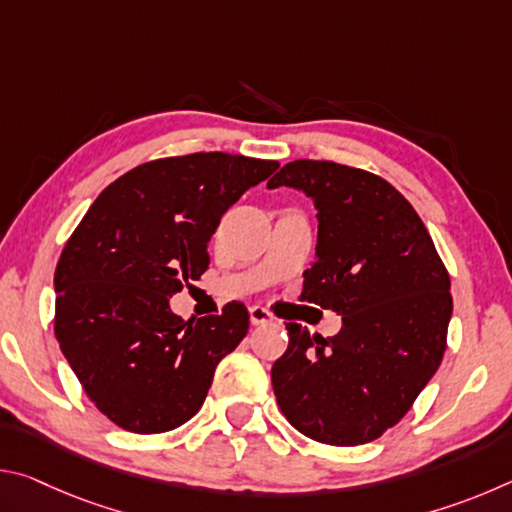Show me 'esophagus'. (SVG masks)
Here are the masks:
<instances>
[{
    "label": "esophagus",
    "instance_id": "obj_1",
    "mask_svg": "<svg viewBox=\"0 0 512 512\" xmlns=\"http://www.w3.org/2000/svg\"><path fill=\"white\" fill-rule=\"evenodd\" d=\"M271 320H273V314L266 307H259V305L250 307V323L253 325H264V323H271Z\"/></svg>",
    "mask_w": 512,
    "mask_h": 512
}]
</instances>
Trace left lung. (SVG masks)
<instances>
[{
    "label": "left lung",
    "instance_id": "1",
    "mask_svg": "<svg viewBox=\"0 0 512 512\" xmlns=\"http://www.w3.org/2000/svg\"><path fill=\"white\" fill-rule=\"evenodd\" d=\"M316 205V259L300 300L343 316L336 336L287 323L271 381L307 438L354 447L395 427L438 370L452 318L449 273L413 205L375 173L296 160L268 180Z\"/></svg>",
    "mask_w": 512,
    "mask_h": 512
}]
</instances>
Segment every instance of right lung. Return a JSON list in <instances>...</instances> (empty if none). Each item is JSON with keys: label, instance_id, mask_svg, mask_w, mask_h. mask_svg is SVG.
<instances>
[{"label": "right lung", "instance_id": "add662e5", "mask_svg": "<svg viewBox=\"0 0 512 512\" xmlns=\"http://www.w3.org/2000/svg\"><path fill=\"white\" fill-rule=\"evenodd\" d=\"M280 167L230 153L144 162L108 185L60 253L54 332L83 391L117 427L171 431L205 402L248 309L183 320L173 293L210 266L207 241L246 189Z\"/></svg>", "mask_w": 512, "mask_h": 512}]
</instances>
